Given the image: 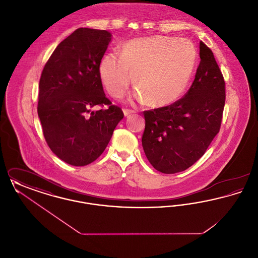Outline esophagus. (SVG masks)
Here are the masks:
<instances>
[{
	"label": "esophagus",
	"mask_w": 258,
	"mask_h": 258,
	"mask_svg": "<svg viewBox=\"0 0 258 258\" xmlns=\"http://www.w3.org/2000/svg\"><path fill=\"white\" fill-rule=\"evenodd\" d=\"M123 115H124V117H128V116H131L132 114H134L135 113L134 110H130V109H123Z\"/></svg>",
	"instance_id": "obj_1"
}]
</instances>
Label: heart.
Listing matches in <instances>:
<instances>
[{"mask_svg":"<svg viewBox=\"0 0 258 258\" xmlns=\"http://www.w3.org/2000/svg\"><path fill=\"white\" fill-rule=\"evenodd\" d=\"M197 49L186 38H135L124 43L121 56L105 55L99 63L100 80L111 97L120 98L132 82L151 106L162 107L176 101L187 86L197 61Z\"/></svg>","mask_w":258,"mask_h":258,"instance_id":"heart-1","label":"heart"}]
</instances>
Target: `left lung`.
<instances>
[{"label": "left lung", "instance_id": "left-lung-1", "mask_svg": "<svg viewBox=\"0 0 258 258\" xmlns=\"http://www.w3.org/2000/svg\"><path fill=\"white\" fill-rule=\"evenodd\" d=\"M196 78L184 97L168 106L144 111L142 146L158 171L174 174L197 162L219 134L225 82L212 50L200 41Z\"/></svg>", "mask_w": 258, "mask_h": 258}]
</instances>
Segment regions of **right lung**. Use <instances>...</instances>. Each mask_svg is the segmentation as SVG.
<instances>
[{"label": "right lung", "instance_id": "add662e5", "mask_svg": "<svg viewBox=\"0 0 258 258\" xmlns=\"http://www.w3.org/2000/svg\"><path fill=\"white\" fill-rule=\"evenodd\" d=\"M109 32L79 28L56 47L39 80L37 114L51 151L74 166L92 163L103 153L122 109L105 97L99 63ZM96 105L107 110L94 112Z\"/></svg>", "mask_w": 258, "mask_h": 258}]
</instances>
